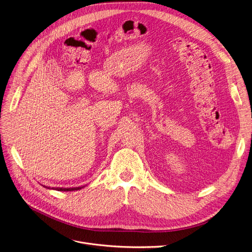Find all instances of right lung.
<instances>
[{
  "mask_svg": "<svg viewBox=\"0 0 252 252\" xmlns=\"http://www.w3.org/2000/svg\"><path fill=\"white\" fill-rule=\"evenodd\" d=\"M46 189H50L48 187H45ZM84 187H78V188H53L52 189H56L58 191H73V190H79L83 189Z\"/></svg>",
  "mask_w": 252,
  "mask_h": 252,
  "instance_id": "add662e5",
  "label": "right lung"
}]
</instances>
